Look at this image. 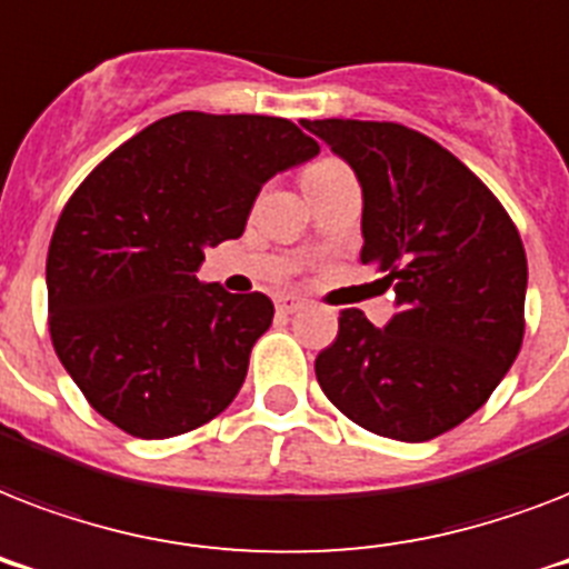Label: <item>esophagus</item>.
<instances>
[{"label": "esophagus", "mask_w": 569, "mask_h": 569, "mask_svg": "<svg viewBox=\"0 0 569 569\" xmlns=\"http://www.w3.org/2000/svg\"><path fill=\"white\" fill-rule=\"evenodd\" d=\"M303 307H307V298H301V295H280L277 298V312H283V316H292Z\"/></svg>", "instance_id": "1"}]
</instances>
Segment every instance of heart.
<instances>
[{"label": "heart", "instance_id": "heart-1", "mask_svg": "<svg viewBox=\"0 0 569 569\" xmlns=\"http://www.w3.org/2000/svg\"><path fill=\"white\" fill-rule=\"evenodd\" d=\"M337 168H342V164L330 162V159H321V162L310 164V168H307V173H303V177H312V173H325V171H337Z\"/></svg>", "mask_w": 569, "mask_h": 569}]
</instances>
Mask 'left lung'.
<instances>
[{
	"label": "left lung",
	"mask_w": 569,
	"mask_h": 569,
	"mask_svg": "<svg viewBox=\"0 0 569 569\" xmlns=\"http://www.w3.org/2000/svg\"><path fill=\"white\" fill-rule=\"evenodd\" d=\"M363 191V266L383 271L396 312L375 328L339 316L316 357L325 396L366 431L431 440L472 416L522 346L529 266L502 203L422 132L375 120H301Z\"/></svg>",
	"instance_id": "8db88e82"
}]
</instances>
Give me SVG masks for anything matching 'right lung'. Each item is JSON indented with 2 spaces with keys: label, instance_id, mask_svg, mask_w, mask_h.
<instances>
[{
  "label": "right lung",
  "instance_id": "right-lung-1",
  "mask_svg": "<svg viewBox=\"0 0 569 569\" xmlns=\"http://www.w3.org/2000/svg\"><path fill=\"white\" fill-rule=\"evenodd\" d=\"M316 156L292 120L180 111L93 168L52 232L47 292L58 360L97 413L164 440L239 396L274 303L194 271L271 177Z\"/></svg>",
  "mask_w": 569,
  "mask_h": 569
}]
</instances>
